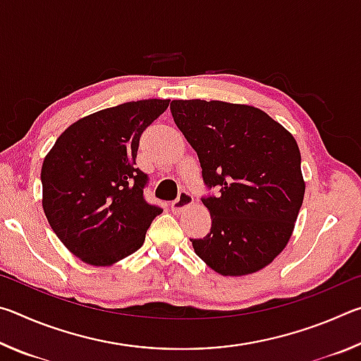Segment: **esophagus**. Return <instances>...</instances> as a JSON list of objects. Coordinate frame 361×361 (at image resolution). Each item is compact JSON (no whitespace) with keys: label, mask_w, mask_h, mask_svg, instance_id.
Listing matches in <instances>:
<instances>
[{"label":"esophagus","mask_w":361,"mask_h":361,"mask_svg":"<svg viewBox=\"0 0 361 361\" xmlns=\"http://www.w3.org/2000/svg\"><path fill=\"white\" fill-rule=\"evenodd\" d=\"M192 202H194L192 195L183 189V191H180L178 197H176L172 202V210L173 212H183L185 209H188L189 205H192Z\"/></svg>","instance_id":"1"}]
</instances>
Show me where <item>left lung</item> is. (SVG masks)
<instances>
[{"label": "left lung", "instance_id": "left-lung-1", "mask_svg": "<svg viewBox=\"0 0 361 361\" xmlns=\"http://www.w3.org/2000/svg\"><path fill=\"white\" fill-rule=\"evenodd\" d=\"M173 121L197 152L212 229L191 239L221 276L266 267L288 243L305 185L296 140L264 111L226 102L173 100Z\"/></svg>", "mask_w": 361, "mask_h": 361}]
</instances>
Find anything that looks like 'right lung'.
I'll return each instance as SVG.
<instances>
[{
  "mask_svg": "<svg viewBox=\"0 0 361 361\" xmlns=\"http://www.w3.org/2000/svg\"><path fill=\"white\" fill-rule=\"evenodd\" d=\"M170 100H138L76 121L41 169L42 209L70 252L92 266H111L143 245L162 209L148 204V175L135 167L140 137Z\"/></svg>",
  "mask_w": 361,
  "mask_h": 361,
  "instance_id": "add662e5",
  "label": "right lung"
}]
</instances>
